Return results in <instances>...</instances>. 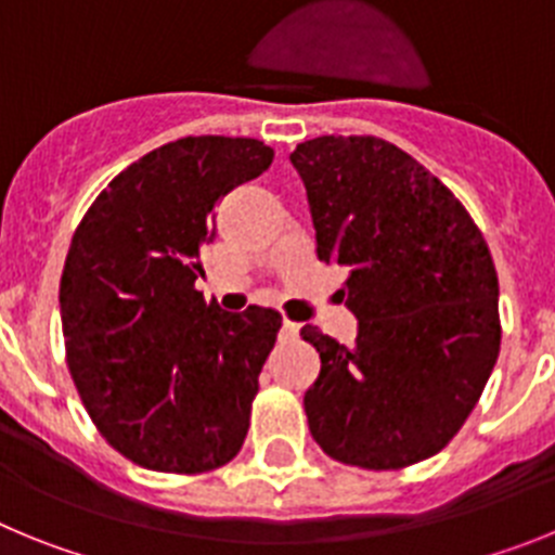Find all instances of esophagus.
I'll list each match as a JSON object with an SVG mask.
<instances>
[{
    "label": "esophagus",
    "mask_w": 555,
    "mask_h": 555,
    "mask_svg": "<svg viewBox=\"0 0 555 555\" xmlns=\"http://www.w3.org/2000/svg\"><path fill=\"white\" fill-rule=\"evenodd\" d=\"M281 331H283V336L294 338V336H297V333H300V325H297V322H288V320H283Z\"/></svg>",
    "instance_id": "1"
}]
</instances>
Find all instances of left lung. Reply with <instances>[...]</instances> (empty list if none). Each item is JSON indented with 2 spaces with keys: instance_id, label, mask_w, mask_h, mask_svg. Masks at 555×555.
Here are the masks:
<instances>
[{
  "instance_id": "1",
  "label": "left lung",
  "mask_w": 555,
  "mask_h": 555,
  "mask_svg": "<svg viewBox=\"0 0 555 555\" xmlns=\"http://www.w3.org/2000/svg\"><path fill=\"white\" fill-rule=\"evenodd\" d=\"M306 183L320 261L347 267L356 345L320 327L308 428L331 459L400 469L459 434L500 352L498 272L453 191L375 135H320L288 155Z\"/></svg>"
}]
</instances>
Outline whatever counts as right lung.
I'll return each mask as SVG.
<instances>
[{
	"mask_svg": "<svg viewBox=\"0 0 555 555\" xmlns=\"http://www.w3.org/2000/svg\"><path fill=\"white\" fill-rule=\"evenodd\" d=\"M258 139L189 135L107 183L66 255L68 370L100 434L155 473L228 464L249 428L281 313H233L194 288L217 238V205L269 169Z\"/></svg>",
	"mask_w": 555,
	"mask_h": 555,
	"instance_id": "right-lung-1",
	"label": "right lung"
}]
</instances>
